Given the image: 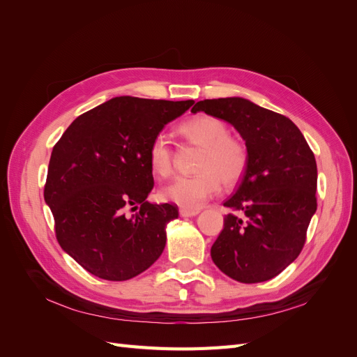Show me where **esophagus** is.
Listing matches in <instances>:
<instances>
[{
    "mask_svg": "<svg viewBox=\"0 0 357 357\" xmlns=\"http://www.w3.org/2000/svg\"><path fill=\"white\" fill-rule=\"evenodd\" d=\"M181 218H193V215H197L199 213V210H190V208H180L178 210Z\"/></svg>",
    "mask_w": 357,
    "mask_h": 357,
    "instance_id": "obj_1",
    "label": "esophagus"
}]
</instances>
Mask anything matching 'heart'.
<instances>
[{
    "label": "heart",
    "instance_id": "heart-1",
    "mask_svg": "<svg viewBox=\"0 0 357 357\" xmlns=\"http://www.w3.org/2000/svg\"><path fill=\"white\" fill-rule=\"evenodd\" d=\"M178 135L190 146L201 147L197 174L178 177L160 190L164 199L183 208L197 210L219 192L220 185L234 186L248 167V147L243 138L231 135L222 119L198 114L181 122ZM149 165L156 176L167 178L174 172V152L164 135H156L149 146Z\"/></svg>",
    "mask_w": 357,
    "mask_h": 357
}]
</instances>
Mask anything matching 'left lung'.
<instances>
[{
  "mask_svg": "<svg viewBox=\"0 0 357 357\" xmlns=\"http://www.w3.org/2000/svg\"><path fill=\"white\" fill-rule=\"evenodd\" d=\"M197 112L234 125L250 155L234 195L223 202L232 213L211 247L213 262L236 282H266L304 248L317 210L314 153L289 117L248 100H204L192 107Z\"/></svg>",
  "mask_w": 357,
  "mask_h": 357,
  "instance_id": "1",
  "label": "left lung"
}]
</instances>
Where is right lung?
Masks as SVG:
<instances>
[{
    "instance_id": "right-lung-1",
    "label": "right lung",
    "mask_w": 357,
    "mask_h": 357,
    "mask_svg": "<svg viewBox=\"0 0 357 357\" xmlns=\"http://www.w3.org/2000/svg\"><path fill=\"white\" fill-rule=\"evenodd\" d=\"M193 102L117 96L80 114L53 146L45 199L59 245L86 271L123 282L164 252L178 208L146 201L149 146Z\"/></svg>"
}]
</instances>
